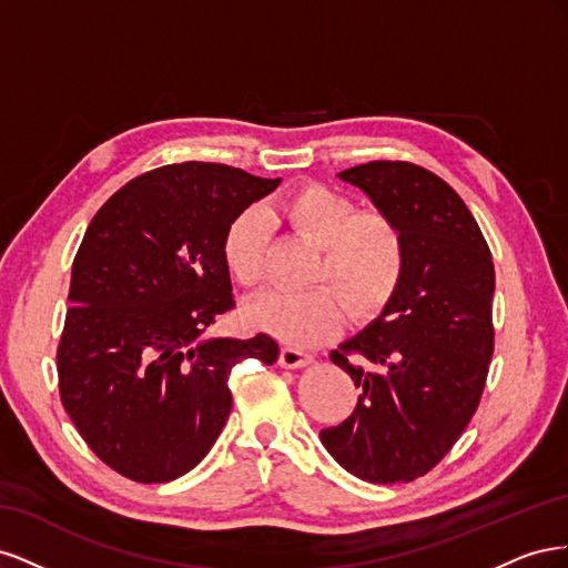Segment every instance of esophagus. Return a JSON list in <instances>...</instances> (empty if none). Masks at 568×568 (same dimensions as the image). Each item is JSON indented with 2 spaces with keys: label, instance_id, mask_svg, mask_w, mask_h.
<instances>
[{
  "label": "esophagus",
  "instance_id": "esophagus-1",
  "mask_svg": "<svg viewBox=\"0 0 568 568\" xmlns=\"http://www.w3.org/2000/svg\"><path fill=\"white\" fill-rule=\"evenodd\" d=\"M313 355L305 353L301 348H294V346H284L282 348V355H280V365L286 367V369H298V367H307L313 365Z\"/></svg>",
  "mask_w": 568,
  "mask_h": 568
}]
</instances>
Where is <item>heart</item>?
Listing matches in <instances>:
<instances>
[{"mask_svg":"<svg viewBox=\"0 0 568 568\" xmlns=\"http://www.w3.org/2000/svg\"><path fill=\"white\" fill-rule=\"evenodd\" d=\"M291 227L317 244L301 291H267L248 307L261 329L291 346H315L334 334L351 311L367 320L395 298L407 267V239L400 222L382 209L355 211L338 189L307 182L291 189L274 209ZM267 220L246 209L236 213L222 236V257L234 284L253 288L265 274Z\"/></svg>","mask_w":568,"mask_h":568,"instance_id":"heart-1","label":"heart"}]
</instances>
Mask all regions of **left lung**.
I'll use <instances>...</instances> for the list:
<instances>
[{
  "label": "left lung",
  "instance_id": "1",
  "mask_svg": "<svg viewBox=\"0 0 568 568\" xmlns=\"http://www.w3.org/2000/svg\"><path fill=\"white\" fill-rule=\"evenodd\" d=\"M400 222L407 267L379 320L332 351L359 398L320 434L348 474L409 484L450 453L486 388L495 348L493 255L455 189L407 161L338 173Z\"/></svg>",
  "mask_w": 568,
  "mask_h": 568
}]
</instances>
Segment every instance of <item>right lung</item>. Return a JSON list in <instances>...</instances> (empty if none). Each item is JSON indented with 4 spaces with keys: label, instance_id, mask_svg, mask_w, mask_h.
<instances>
[{
    "label": "right lung",
    "instance_id": "obj_1",
    "mask_svg": "<svg viewBox=\"0 0 568 568\" xmlns=\"http://www.w3.org/2000/svg\"><path fill=\"white\" fill-rule=\"evenodd\" d=\"M277 184L222 163H173L130 180L92 217L73 261L59 393L120 476L165 484L194 469L230 417L232 367L277 363L267 334L205 336L234 307L222 236Z\"/></svg>",
    "mask_w": 568,
    "mask_h": 568
}]
</instances>
